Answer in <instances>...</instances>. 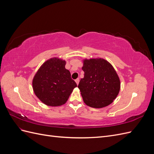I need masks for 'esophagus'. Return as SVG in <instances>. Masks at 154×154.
I'll return each instance as SVG.
<instances>
[{
    "label": "esophagus",
    "instance_id": "obj_1",
    "mask_svg": "<svg viewBox=\"0 0 154 154\" xmlns=\"http://www.w3.org/2000/svg\"><path fill=\"white\" fill-rule=\"evenodd\" d=\"M79 81H80V80H79V78H77V79H76V80H75V82H76V84H77V85H78Z\"/></svg>",
    "mask_w": 154,
    "mask_h": 154
}]
</instances>
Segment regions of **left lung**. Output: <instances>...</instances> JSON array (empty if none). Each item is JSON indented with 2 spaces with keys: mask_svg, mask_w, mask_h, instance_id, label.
Masks as SVG:
<instances>
[{
  "mask_svg": "<svg viewBox=\"0 0 154 154\" xmlns=\"http://www.w3.org/2000/svg\"><path fill=\"white\" fill-rule=\"evenodd\" d=\"M82 70L84 78L78 87L84 103L96 109L112 103L120 90L119 78L112 66L104 59H85Z\"/></svg>",
  "mask_w": 154,
  "mask_h": 154,
  "instance_id": "left-lung-1",
  "label": "left lung"
}]
</instances>
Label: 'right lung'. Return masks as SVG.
Instances as JSON below:
<instances>
[{"mask_svg":"<svg viewBox=\"0 0 154 154\" xmlns=\"http://www.w3.org/2000/svg\"><path fill=\"white\" fill-rule=\"evenodd\" d=\"M66 61L51 58L43 63L32 80V88L38 99L48 106L66 103L74 88L77 87L71 72L65 68Z\"/></svg>","mask_w":154,"mask_h":154,"instance_id":"right-lung-1","label":"right lung"}]
</instances>
